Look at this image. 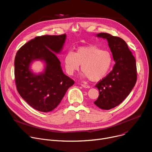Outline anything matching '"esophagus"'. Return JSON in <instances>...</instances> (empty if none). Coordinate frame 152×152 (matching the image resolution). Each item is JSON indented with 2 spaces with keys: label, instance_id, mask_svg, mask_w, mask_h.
Wrapping results in <instances>:
<instances>
[{
  "label": "esophagus",
  "instance_id": "1",
  "mask_svg": "<svg viewBox=\"0 0 152 152\" xmlns=\"http://www.w3.org/2000/svg\"><path fill=\"white\" fill-rule=\"evenodd\" d=\"M81 86H82V87L83 88H90V86L87 85H85V84H81Z\"/></svg>",
  "mask_w": 152,
  "mask_h": 152
}]
</instances>
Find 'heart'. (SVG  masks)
Wrapping results in <instances>:
<instances>
[{"mask_svg": "<svg viewBox=\"0 0 152 152\" xmlns=\"http://www.w3.org/2000/svg\"><path fill=\"white\" fill-rule=\"evenodd\" d=\"M65 69L73 75L81 66L83 77L99 81L106 76L111 69L113 58L110 52L95 46L78 48L75 53L68 52L64 58Z\"/></svg>", "mask_w": 152, "mask_h": 152, "instance_id": "heart-1", "label": "heart"}]
</instances>
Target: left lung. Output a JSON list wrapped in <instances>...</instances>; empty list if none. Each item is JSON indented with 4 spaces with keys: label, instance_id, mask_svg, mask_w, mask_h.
<instances>
[{
    "label": "left lung",
    "instance_id": "obj_1",
    "mask_svg": "<svg viewBox=\"0 0 152 152\" xmlns=\"http://www.w3.org/2000/svg\"><path fill=\"white\" fill-rule=\"evenodd\" d=\"M96 37L107 39L115 61L113 70L95 86L99 96L94 104L109 110L120 104L134 87L137 79L136 61L122 38L107 33L97 34Z\"/></svg>",
    "mask_w": 152,
    "mask_h": 152
}]
</instances>
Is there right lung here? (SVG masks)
Here are the masks:
<instances>
[{"mask_svg":"<svg viewBox=\"0 0 152 152\" xmlns=\"http://www.w3.org/2000/svg\"><path fill=\"white\" fill-rule=\"evenodd\" d=\"M66 34L37 37L21 47L14 61L17 91L31 106L43 113L53 110L60 103L75 82L65 75L56 55L61 53ZM45 63V68L37 74L31 65L35 60Z\"/></svg>","mask_w":152,"mask_h":152,"instance_id":"right-lung-1","label":"right lung"}]
</instances>
